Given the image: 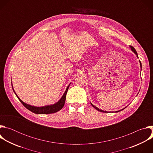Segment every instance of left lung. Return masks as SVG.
<instances>
[{"label":"left lung","instance_id":"8db88e82","mask_svg":"<svg viewBox=\"0 0 153 153\" xmlns=\"http://www.w3.org/2000/svg\"><path fill=\"white\" fill-rule=\"evenodd\" d=\"M130 48H131V50L133 51V52H134V54H136V56H137V58H139V57H138V54H137V51H136V50L134 49V48L133 47H131V46H130ZM139 62H140V68H141V70H142V63H141V62L139 60ZM91 105L96 109V110H97V111H101V112H103V113H107V111H103V110H100V109H99V108H98L97 107H96V106H94L91 103ZM126 108V107H125ZM125 108H124L123 109H125ZM123 109H122V110H119V111H115V113H117V112H119V111H122V110H123Z\"/></svg>","mask_w":153,"mask_h":153}]
</instances>
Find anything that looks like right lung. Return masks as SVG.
Returning <instances> with one entry per match:
<instances>
[{"mask_svg":"<svg viewBox=\"0 0 153 153\" xmlns=\"http://www.w3.org/2000/svg\"><path fill=\"white\" fill-rule=\"evenodd\" d=\"M70 84L71 83H70L69 85L67 86V88L66 90H65L64 94H63L62 97L60 98V99L57 102H56V103H54L53 105H47V106H40V107L31 106L30 105H28V104L24 102L17 96V95L15 93L13 88V90L14 93H15V94L16 95V96L20 100V102L22 103L23 105L26 108H27L28 110L31 111V112H33L34 113L38 114H51V113H56V112L59 111V110H60L63 107L65 102V100H66V95L68 92V88H69ZM12 87H13V85H12Z\"/></svg>","mask_w":153,"mask_h":153,"instance_id":"add662e5","label":"right lung"}]
</instances>
